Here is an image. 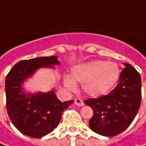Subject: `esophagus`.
<instances>
[{"mask_svg":"<svg viewBox=\"0 0 146 146\" xmlns=\"http://www.w3.org/2000/svg\"><path fill=\"white\" fill-rule=\"evenodd\" d=\"M74 103H75L77 106H79V107H82V106L84 105L82 100H81L80 98H75V100H74Z\"/></svg>","mask_w":146,"mask_h":146,"instance_id":"34e87169","label":"esophagus"}]
</instances>
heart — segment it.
I'll return each instance as SVG.
<instances>
[{"mask_svg":"<svg viewBox=\"0 0 146 146\" xmlns=\"http://www.w3.org/2000/svg\"><path fill=\"white\" fill-rule=\"evenodd\" d=\"M118 66L103 60L91 61L73 68L71 77L64 78L65 87L69 90L76 88L75 82L82 83V89L92 97H98L107 93L118 80Z\"/></svg>","mask_w":146,"mask_h":146,"instance_id":"heart-1","label":"heart"}]
</instances>
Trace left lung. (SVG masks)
<instances>
[{
    "mask_svg": "<svg viewBox=\"0 0 146 146\" xmlns=\"http://www.w3.org/2000/svg\"><path fill=\"white\" fill-rule=\"evenodd\" d=\"M118 84L107 95L89 98L84 103L92 109L91 130L104 136H114L131 124L141 103V78L135 68L125 64Z\"/></svg>",
    "mask_w": 146,
    "mask_h": 146,
    "instance_id": "left-lung-1",
    "label": "left lung"
}]
</instances>
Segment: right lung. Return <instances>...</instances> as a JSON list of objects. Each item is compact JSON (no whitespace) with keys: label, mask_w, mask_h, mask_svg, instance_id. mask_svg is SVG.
<instances>
[{"label":"right lung","mask_w":146,"mask_h":146,"mask_svg":"<svg viewBox=\"0 0 146 146\" xmlns=\"http://www.w3.org/2000/svg\"><path fill=\"white\" fill-rule=\"evenodd\" d=\"M56 56L21 60L5 78L6 110L13 125L24 135L40 138L52 132L59 124L62 113L73 100L60 102L54 90L49 92L25 93L22 84L39 68L59 64Z\"/></svg>","instance_id":"obj_1"}]
</instances>
